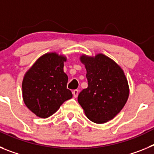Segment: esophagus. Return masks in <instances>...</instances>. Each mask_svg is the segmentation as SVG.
Returning <instances> with one entry per match:
<instances>
[{
	"mask_svg": "<svg viewBox=\"0 0 154 154\" xmlns=\"http://www.w3.org/2000/svg\"><path fill=\"white\" fill-rule=\"evenodd\" d=\"M72 94H73V96H74L75 98H76L77 96H78L79 95V90L78 89H75V90L72 91Z\"/></svg>",
	"mask_w": 154,
	"mask_h": 154,
	"instance_id": "obj_1",
	"label": "esophagus"
}]
</instances>
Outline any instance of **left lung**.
Masks as SVG:
<instances>
[{
    "instance_id": "8db88e82",
    "label": "left lung",
    "mask_w": 154,
    "mask_h": 154,
    "mask_svg": "<svg viewBox=\"0 0 154 154\" xmlns=\"http://www.w3.org/2000/svg\"><path fill=\"white\" fill-rule=\"evenodd\" d=\"M88 87L82 91L78 102L87 118L101 124L113 119L127 102L130 88L122 68L102 53L95 56L82 55Z\"/></svg>"
}]
</instances>
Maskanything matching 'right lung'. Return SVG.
I'll return each instance as SVG.
<instances>
[{"label": "right lung", "instance_id": "right-lung-1", "mask_svg": "<svg viewBox=\"0 0 154 154\" xmlns=\"http://www.w3.org/2000/svg\"><path fill=\"white\" fill-rule=\"evenodd\" d=\"M67 58L48 52L37 59L24 74L22 97L28 109L40 118L55 113L72 94L67 89L68 75L64 72Z\"/></svg>", "mask_w": 154, "mask_h": 154}]
</instances>
